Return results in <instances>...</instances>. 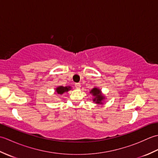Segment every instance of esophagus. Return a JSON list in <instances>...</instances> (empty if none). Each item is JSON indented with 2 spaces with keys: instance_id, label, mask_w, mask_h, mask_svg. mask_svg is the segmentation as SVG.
I'll return each mask as SVG.
<instances>
[{
  "instance_id": "34e87169",
  "label": "esophagus",
  "mask_w": 158,
  "mask_h": 158,
  "mask_svg": "<svg viewBox=\"0 0 158 158\" xmlns=\"http://www.w3.org/2000/svg\"><path fill=\"white\" fill-rule=\"evenodd\" d=\"M75 88H77V89H80V88H81V84H80V83H77L75 84Z\"/></svg>"
}]
</instances>
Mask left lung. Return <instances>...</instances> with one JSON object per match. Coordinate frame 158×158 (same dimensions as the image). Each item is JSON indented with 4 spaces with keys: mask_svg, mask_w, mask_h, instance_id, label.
I'll use <instances>...</instances> for the list:
<instances>
[{
    "mask_svg": "<svg viewBox=\"0 0 158 158\" xmlns=\"http://www.w3.org/2000/svg\"><path fill=\"white\" fill-rule=\"evenodd\" d=\"M90 94L94 96V98H93V101L95 102L96 104H102L103 100L105 98V97L104 96L100 89L98 88H94L91 91H90Z\"/></svg>",
    "mask_w": 158,
    "mask_h": 158,
    "instance_id": "left-lung-1",
    "label": "left lung"
}]
</instances>
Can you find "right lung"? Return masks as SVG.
Returning a JSON list of instances; mask_svg holds the SVG:
<instances>
[{
  "label": "right lung",
  "instance_id": "add662e5",
  "mask_svg": "<svg viewBox=\"0 0 158 158\" xmlns=\"http://www.w3.org/2000/svg\"><path fill=\"white\" fill-rule=\"evenodd\" d=\"M71 89V88L70 86H66V87H63V86H58V88L56 89V92L58 94H63L64 92H67L69 90Z\"/></svg>",
  "mask_w": 158,
  "mask_h": 158
}]
</instances>
